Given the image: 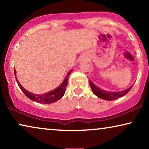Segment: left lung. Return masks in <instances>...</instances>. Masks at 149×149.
Wrapping results in <instances>:
<instances>
[{"label":"left lung","mask_w":149,"mask_h":149,"mask_svg":"<svg viewBox=\"0 0 149 149\" xmlns=\"http://www.w3.org/2000/svg\"><path fill=\"white\" fill-rule=\"evenodd\" d=\"M89 85H90L91 88L92 89L93 93H94L95 95H97V97H100V98L107 100H114L123 97V95L127 94V93L129 92L130 90L132 87V86H131L128 89H125V90L119 91V92H111V91H107L104 90V89L99 88L98 87L93 84V83L91 81H90V79H89Z\"/></svg>","instance_id":"8db88e82"}]
</instances>
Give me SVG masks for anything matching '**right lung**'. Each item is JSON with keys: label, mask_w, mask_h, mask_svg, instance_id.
<instances>
[{"label": "right lung", "mask_w": 149, "mask_h": 149, "mask_svg": "<svg viewBox=\"0 0 149 149\" xmlns=\"http://www.w3.org/2000/svg\"><path fill=\"white\" fill-rule=\"evenodd\" d=\"M71 72H72V70H70V72H68V74H67L66 78H65L64 81H63V83L58 87V88H56V89H54V90H53L52 91H49V92L45 93V94L36 95V94H34V93H30L29 91H26L24 88H23V87L20 85V83L18 82L17 79L16 78V76H15L16 70L14 69V73H15L16 81H17V83L18 85H19V88L21 89V90L22 91H23L24 94H25L28 98L31 100L36 102H38V103H42V104L54 103L55 102L58 101V100L62 98L63 95H64L65 90H66L67 85H68V77L71 73Z\"/></svg>", "instance_id": "right-lung-1"}]
</instances>
